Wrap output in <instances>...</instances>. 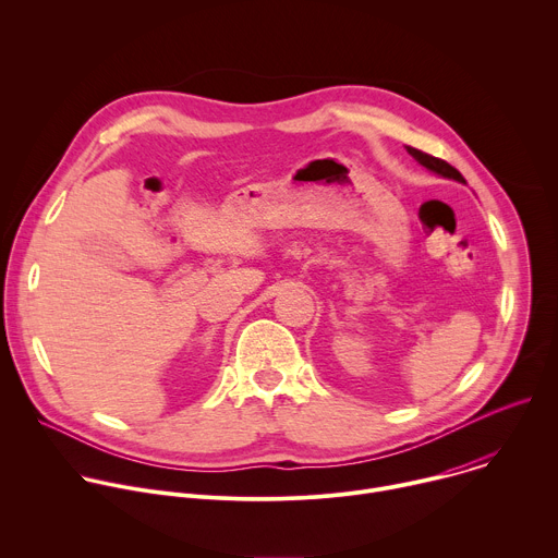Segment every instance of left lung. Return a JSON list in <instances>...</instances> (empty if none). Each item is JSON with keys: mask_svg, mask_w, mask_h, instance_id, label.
<instances>
[{"mask_svg": "<svg viewBox=\"0 0 558 558\" xmlns=\"http://www.w3.org/2000/svg\"><path fill=\"white\" fill-rule=\"evenodd\" d=\"M409 154L415 156L417 161H420L424 168H428L430 172H437V174H441V177H446V179H454V181H459V183H465L463 177L459 174V170H454L450 163L441 161V158L430 156V154H426V151H422V149H415V147H409Z\"/></svg>", "mask_w": 558, "mask_h": 558, "instance_id": "left-lung-1", "label": "left lung"}]
</instances>
